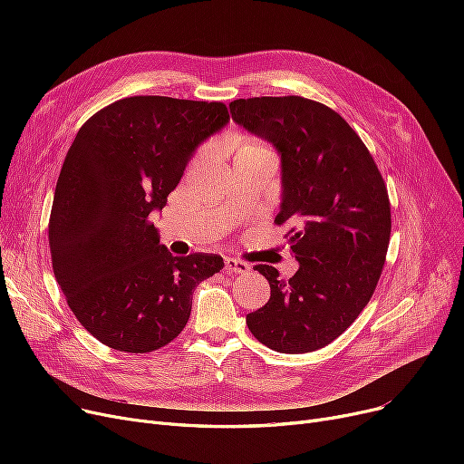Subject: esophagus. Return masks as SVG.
Here are the masks:
<instances>
[{
	"label": "esophagus",
	"mask_w": 464,
	"mask_h": 464,
	"mask_svg": "<svg viewBox=\"0 0 464 464\" xmlns=\"http://www.w3.org/2000/svg\"><path fill=\"white\" fill-rule=\"evenodd\" d=\"M226 273L227 275H246L250 271V265L245 261H238L235 257H226Z\"/></svg>",
	"instance_id": "obj_1"
}]
</instances>
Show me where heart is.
Returning a JSON list of instances; mask_svg holds the SVG:
<instances>
[{
  "mask_svg": "<svg viewBox=\"0 0 464 464\" xmlns=\"http://www.w3.org/2000/svg\"><path fill=\"white\" fill-rule=\"evenodd\" d=\"M231 146L233 149H237V156H242V154H259V152H269L265 149V146H261L259 142L256 140H246L242 137H231Z\"/></svg>",
  "mask_w": 464,
  "mask_h": 464,
  "instance_id": "1",
  "label": "heart"
}]
</instances>
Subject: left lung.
Instances as JSON below:
<instances>
[{
    "instance_id": "1",
    "label": "left lung",
    "mask_w": 464,
    "mask_h": 464,
    "mask_svg": "<svg viewBox=\"0 0 464 464\" xmlns=\"http://www.w3.org/2000/svg\"><path fill=\"white\" fill-rule=\"evenodd\" d=\"M240 128L271 142L282 167L275 222L295 224L299 271L280 280L256 265L271 299L246 315L252 334L280 353H306L343 334L371 301L392 235V207L380 170L348 121L299 95L229 103Z\"/></svg>"
}]
</instances>
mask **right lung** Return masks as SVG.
I'll list each match as a JSON object with an SVG mask.
<instances>
[{"instance_id": "obj_1", "label": "right lung", "mask_w": 464, "mask_h": 464, "mask_svg": "<svg viewBox=\"0 0 464 464\" xmlns=\"http://www.w3.org/2000/svg\"><path fill=\"white\" fill-rule=\"evenodd\" d=\"M227 121L218 102L135 95L95 112L72 140L48 245L69 308L102 344L128 353L163 348L186 327L193 289L224 269L216 254L175 257L150 214Z\"/></svg>"}]
</instances>
